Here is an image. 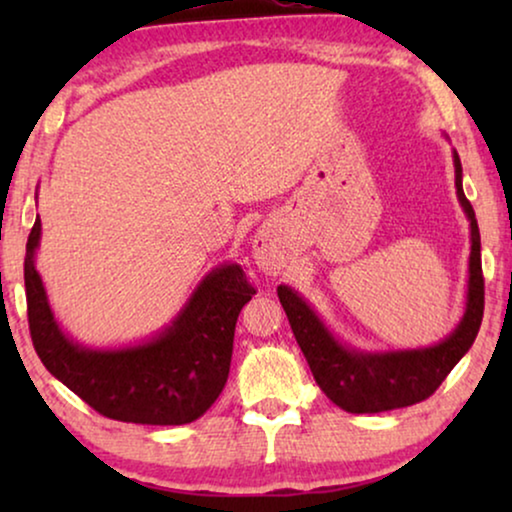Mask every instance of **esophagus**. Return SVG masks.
Here are the masks:
<instances>
[{
	"mask_svg": "<svg viewBox=\"0 0 512 512\" xmlns=\"http://www.w3.org/2000/svg\"><path fill=\"white\" fill-rule=\"evenodd\" d=\"M254 258H256V263L261 265L265 272H270V275H277V272L286 265L284 251L279 249V244L272 240L270 235L256 237V242H254Z\"/></svg>",
	"mask_w": 512,
	"mask_h": 512,
	"instance_id": "esophagus-1",
	"label": "esophagus"
}]
</instances>
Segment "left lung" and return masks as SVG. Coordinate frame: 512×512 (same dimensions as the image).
<instances>
[{"instance_id":"1","label":"left lung","mask_w":512,"mask_h":512,"mask_svg":"<svg viewBox=\"0 0 512 512\" xmlns=\"http://www.w3.org/2000/svg\"><path fill=\"white\" fill-rule=\"evenodd\" d=\"M454 186L471 221V258H468L466 312L459 326L443 342L424 349L398 352H356L333 338L310 305L289 286H277L279 303L289 317L291 331L303 349L314 380L338 408L366 415L408 408L436 391L461 356L471 349L485 310V279L480 261V230L473 205L461 186V160L454 151Z\"/></svg>"}]
</instances>
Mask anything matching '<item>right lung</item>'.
<instances>
[{
  "instance_id": "1",
  "label": "right lung",
  "mask_w": 512,
  "mask_h": 512,
  "mask_svg": "<svg viewBox=\"0 0 512 512\" xmlns=\"http://www.w3.org/2000/svg\"><path fill=\"white\" fill-rule=\"evenodd\" d=\"M39 237L37 219L27 237L25 293L34 349L48 373L118 422L177 426L205 415L226 387L237 317L256 293L240 265L209 272L177 319L149 342L88 349L69 340L53 317L34 268Z\"/></svg>"
}]
</instances>
